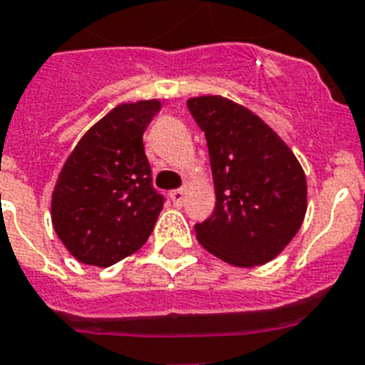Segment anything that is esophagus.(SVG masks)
Returning <instances> with one entry per match:
<instances>
[{"mask_svg":"<svg viewBox=\"0 0 365 365\" xmlns=\"http://www.w3.org/2000/svg\"><path fill=\"white\" fill-rule=\"evenodd\" d=\"M169 197H171V202H173L175 205H182V202H185V190H182V188L171 190L169 192Z\"/></svg>","mask_w":365,"mask_h":365,"instance_id":"esophagus-1","label":"esophagus"}]
</instances>
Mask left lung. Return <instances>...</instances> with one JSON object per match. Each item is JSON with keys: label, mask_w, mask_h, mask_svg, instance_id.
<instances>
[{"label": "left lung", "mask_w": 365, "mask_h": 365, "mask_svg": "<svg viewBox=\"0 0 365 365\" xmlns=\"http://www.w3.org/2000/svg\"><path fill=\"white\" fill-rule=\"evenodd\" d=\"M205 135L217 202L196 222L200 244L234 267L272 261L301 228L307 179L287 144L244 106L222 97L186 103Z\"/></svg>", "instance_id": "8db88e82"}]
</instances>
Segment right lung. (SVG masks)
I'll use <instances>...</instances> for the list:
<instances>
[{
	"mask_svg": "<svg viewBox=\"0 0 365 365\" xmlns=\"http://www.w3.org/2000/svg\"><path fill=\"white\" fill-rule=\"evenodd\" d=\"M158 101L123 104L81 137L56 180L51 213L66 250L83 264L110 267L140 250L165 197L152 185L143 135Z\"/></svg>",
	"mask_w": 365,
	"mask_h": 365,
	"instance_id": "obj_1",
	"label": "right lung"
}]
</instances>
